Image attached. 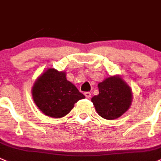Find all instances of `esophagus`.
<instances>
[{
    "mask_svg": "<svg viewBox=\"0 0 161 161\" xmlns=\"http://www.w3.org/2000/svg\"><path fill=\"white\" fill-rule=\"evenodd\" d=\"M84 95L87 98H89L91 97V93L90 92H84Z\"/></svg>",
    "mask_w": 161,
    "mask_h": 161,
    "instance_id": "34e87169",
    "label": "esophagus"
}]
</instances>
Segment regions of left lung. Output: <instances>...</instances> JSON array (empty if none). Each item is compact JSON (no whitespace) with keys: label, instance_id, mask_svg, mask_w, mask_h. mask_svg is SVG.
Instances as JSON below:
<instances>
[{"label":"left lung","instance_id":"left-lung-1","mask_svg":"<svg viewBox=\"0 0 161 161\" xmlns=\"http://www.w3.org/2000/svg\"><path fill=\"white\" fill-rule=\"evenodd\" d=\"M99 94L92 102L97 114L108 120L118 119L130 108L132 100L130 87L119 76H112L97 84Z\"/></svg>","mask_w":161,"mask_h":161}]
</instances>
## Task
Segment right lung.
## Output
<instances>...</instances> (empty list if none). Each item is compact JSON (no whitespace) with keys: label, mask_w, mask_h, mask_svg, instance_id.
Listing matches in <instances>:
<instances>
[{"label":"right lung","mask_w":161,"mask_h":161,"mask_svg":"<svg viewBox=\"0 0 161 161\" xmlns=\"http://www.w3.org/2000/svg\"><path fill=\"white\" fill-rule=\"evenodd\" d=\"M33 101L47 116L62 118L67 115L74 104L85 96L67 80L66 73L53 68L41 74L31 89Z\"/></svg>","instance_id":"1"}]
</instances>
